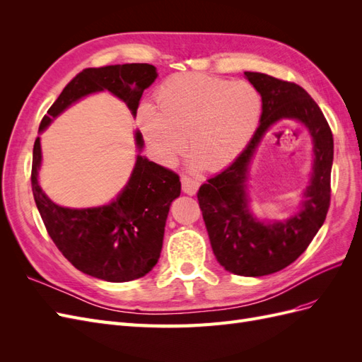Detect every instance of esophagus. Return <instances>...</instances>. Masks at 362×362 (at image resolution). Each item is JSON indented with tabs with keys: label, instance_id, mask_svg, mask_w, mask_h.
I'll list each match as a JSON object with an SVG mask.
<instances>
[{
	"label": "esophagus",
	"instance_id": "esophagus-1",
	"mask_svg": "<svg viewBox=\"0 0 362 362\" xmlns=\"http://www.w3.org/2000/svg\"><path fill=\"white\" fill-rule=\"evenodd\" d=\"M181 184H182V192L187 194H194L196 192H198V187H199V181L192 178V177H187V175H182Z\"/></svg>",
	"mask_w": 362,
	"mask_h": 362
}]
</instances>
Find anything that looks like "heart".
<instances>
[{"label":"heart","mask_w":362,"mask_h":362,"mask_svg":"<svg viewBox=\"0 0 362 362\" xmlns=\"http://www.w3.org/2000/svg\"><path fill=\"white\" fill-rule=\"evenodd\" d=\"M156 108L141 105L137 124L163 164H173L187 148L194 164L217 170L233 163L258 127L261 98L246 81L204 74H178L156 90Z\"/></svg>","instance_id":"obj_1"}]
</instances>
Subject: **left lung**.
<instances>
[{"label": "left lung", "instance_id": "1", "mask_svg": "<svg viewBox=\"0 0 362 362\" xmlns=\"http://www.w3.org/2000/svg\"><path fill=\"white\" fill-rule=\"evenodd\" d=\"M245 75L261 95L259 127L242 154L201 185L198 201L221 266L240 276H264L298 259L322 228L331 204L334 139L320 107L299 84L259 72ZM281 118H296L309 128L315 140V173L303 210L286 223L264 226L248 213L244 181L259 140Z\"/></svg>", "mask_w": 362, "mask_h": 362}]
</instances>
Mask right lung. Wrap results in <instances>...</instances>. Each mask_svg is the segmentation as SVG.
Returning a JSON list of instances; mask_svg holds the SVG:
<instances>
[{"instance_id": "1", "label": "right lung", "mask_w": 362, "mask_h": 362, "mask_svg": "<svg viewBox=\"0 0 362 362\" xmlns=\"http://www.w3.org/2000/svg\"><path fill=\"white\" fill-rule=\"evenodd\" d=\"M157 78L148 63L87 68L66 84L47 115L39 131L64 108L92 92L108 90L137 113L144 90ZM137 146L144 139L136 133ZM42 152L39 137L33 148L31 190L51 240L74 267L86 275L108 282H127L145 276L160 258L164 225L170 202L181 193L178 173L137 156L127 187L110 205L75 210L54 204L37 182Z\"/></svg>"}]
</instances>
